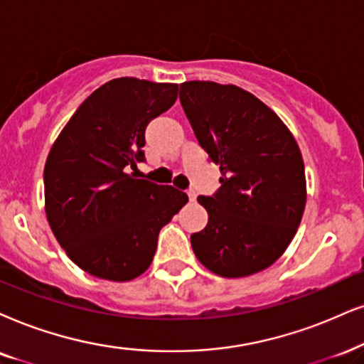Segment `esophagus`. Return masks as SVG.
<instances>
[{"mask_svg":"<svg viewBox=\"0 0 364 364\" xmlns=\"http://www.w3.org/2000/svg\"><path fill=\"white\" fill-rule=\"evenodd\" d=\"M188 198H190V201H195L196 200V191L195 190H188Z\"/></svg>","mask_w":364,"mask_h":364,"instance_id":"34e87169","label":"esophagus"}]
</instances>
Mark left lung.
I'll return each mask as SVG.
<instances>
[{
  "instance_id": "left-lung-1",
  "label": "left lung",
  "mask_w": 364,
  "mask_h": 364,
  "mask_svg": "<svg viewBox=\"0 0 364 364\" xmlns=\"http://www.w3.org/2000/svg\"><path fill=\"white\" fill-rule=\"evenodd\" d=\"M179 100L222 173L213 196H198L208 225L191 235L193 252L222 277L260 272L284 254L304 213L301 149L277 114L240 87L191 80L179 85Z\"/></svg>"
}]
</instances>
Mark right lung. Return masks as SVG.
<instances>
[{
    "label": "right lung",
    "mask_w": 364,
    "mask_h": 364,
    "mask_svg": "<svg viewBox=\"0 0 364 364\" xmlns=\"http://www.w3.org/2000/svg\"><path fill=\"white\" fill-rule=\"evenodd\" d=\"M178 84L134 77L92 92L60 132L45 163V211L70 260L94 277L126 282L153 262L158 235L186 193L136 179L144 131L178 99Z\"/></svg>",
    "instance_id": "obj_1"
}]
</instances>
